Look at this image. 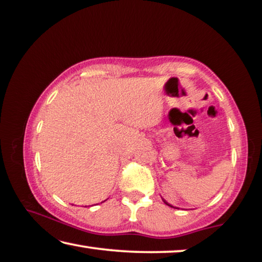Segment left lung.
<instances>
[{"mask_svg":"<svg viewBox=\"0 0 262 262\" xmlns=\"http://www.w3.org/2000/svg\"><path fill=\"white\" fill-rule=\"evenodd\" d=\"M163 201H164V200H163ZM164 203H165V204H168V202H165V201H164ZM168 206H170V204H168ZM170 207H172V206H170Z\"/></svg>","mask_w":262,"mask_h":262,"instance_id":"left-lung-1","label":"left lung"}]
</instances>
